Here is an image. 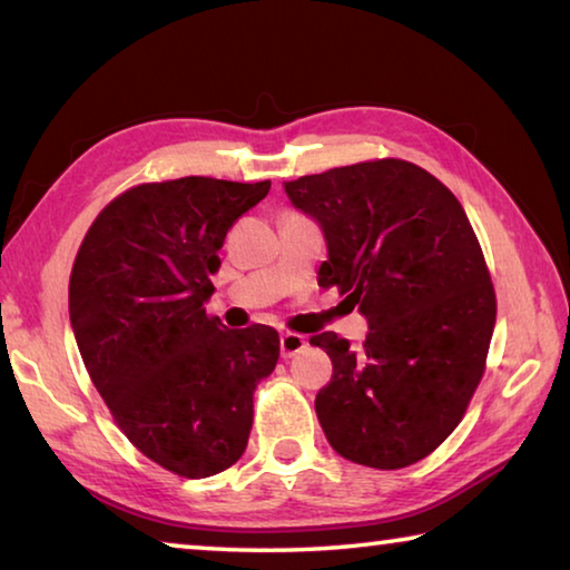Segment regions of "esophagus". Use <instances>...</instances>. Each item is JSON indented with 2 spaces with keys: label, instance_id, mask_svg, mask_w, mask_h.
I'll return each mask as SVG.
<instances>
[{
  "label": "esophagus",
  "instance_id": "34e87169",
  "mask_svg": "<svg viewBox=\"0 0 570 570\" xmlns=\"http://www.w3.org/2000/svg\"><path fill=\"white\" fill-rule=\"evenodd\" d=\"M278 350H282L284 360H288V356H294V354H298L302 350H306V340H304L302 334L284 332L282 340H278Z\"/></svg>",
  "mask_w": 570,
  "mask_h": 570
}]
</instances>
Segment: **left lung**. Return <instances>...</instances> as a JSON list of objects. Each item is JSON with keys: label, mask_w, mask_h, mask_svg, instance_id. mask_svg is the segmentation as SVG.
<instances>
[{"label": "left lung", "mask_w": 570, "mask_h": 570, "mask_svg": "<svg viewBox=\"0 0 570 570\" xmlns=\"http://www.w3.org/2000/svg\"><path fill=\"white\" fill-rule=\"evenodd\" d=\"M320 224L336 286L370 324L362 350L314 334L332 382L316 417L342 458L397 470L448 440L480 384L495 326V292L460 200L407 160L384 158L284 183Z\"/></svg>", "instance_id": "8db88e82"}]
</instances>
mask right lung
<instances>
[{
    "label": "right lung",
    "instance_id": "1",
    "mask_svg": "<svg viewBox=\"0 0 570 570\" xmlns=\"http://www.w3.org/2000/svg\"><path fill=\"white\" fill-rule=\"evenodd\" d=\"M272 180L142 183L95 218L70 276V324L90 380L142 455L208 478L244 455L254 392L278 362L272 326L206 314L218 250Z\"/></svg>",
    "mask_w": 570,
    "mask_h": 570
}]
</instances>
